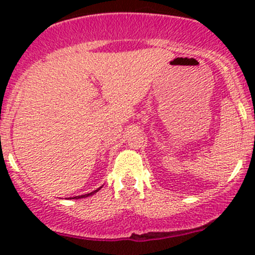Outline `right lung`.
Returning a JSON list of instances; mask_svg holds the SVG:
<instances>
[{"label":"right lung","instance_id":"add662e5","mask_svg":"<svg viewBox=\"0 0 255 255\" xmlns=\"http://www.w3.org/2000/svg\"><path fill=\"white\" fill-rule=\"evenodd\" d=\"M100 189H101V187H100ZM100 189H97V190H95V191H92V192H90V194H86V195H82V196H76L78 197V199H82V197H87V196H90V195H94L95 192H97L99 191ZM76 197H74V199H76Z\"/></svg>","mask_w":255,"mask_h":255}]
</instances>
